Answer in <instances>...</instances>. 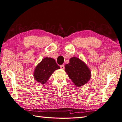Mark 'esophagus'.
Returning <instances> with one entry per match:
<instances>
[{
	"instance_id": "34e87169",
	"label": "esophagus",
	"mask_w": 122,
	"mask_h": 122,
	"mask_svg": "<svg viewBox=\"0 0 122 122\" xmlns=\"http://www.w3.org/2000/svg\"><path fill=\"white\" fill-rule=\"evenodd\" d=\"M60 67L61 69H65V66L64 65H62L60 66Z\"/></svg>"
}]
</instances>
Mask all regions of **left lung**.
I'll list each match as a JSON object with an SVG mask.
<instances>
[{
	"label": "left lung",
	"mask_w": 122,
	"mask_h": 122,
	"mask_svg": "<svg viewBox=\"0 0 122 122\" xmlns=\"http://www.w3.org/2000/svg\"><path fill=\"white\" fill-rule=\"evenodd\" d=\"M65 71L76 86H82L91 79V72L84 62L79 58L73 57L66 64Z\"/></svg>",
	"instance_id": "1"
}]
</instances>
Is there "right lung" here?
Masks as SVG:
<instances>
[{
  "label": "right lung",
  "mask_w": 122,
  "mask_h": 122,
  "mask_svg": "<svg viewBox=\"0 0 122 122\" xmlns=\"http://www.w3.org/2000/svg\"><path fill=\"white\" fill-rule=\"evenodd\" d=\"M60 69V66L56 63L55 60L46 57L36 67L34 73V79L39 83L45 84L54 71Z\"/></svg>",
  "instance_id": "1"
}]
</instances>
